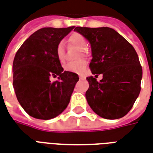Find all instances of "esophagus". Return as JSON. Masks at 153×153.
Here are the masks:
<instances>
[{"label": "esophagus", "mask_w": 153, "mask_h": 153, "mask_svg": "<svg viewBox=\"0 0 153 153\" xmlns=\"http://www.w3.org/2000/svg\"><path fill=\"white\" fill-rule=\"evenodd\" d=\"M79 79H84V77L83 75H79Z\"/></svg>", "instance_id": "34e87169"}]
</instances>
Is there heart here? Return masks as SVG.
Masks as SVG:
<instances>
[{
	"mask_svg": "<svg viewBox=\"0 0 153 153\" xmlns=\"http://www.w3.org/2000/svg\"><path fill=\"white\" fill-rule=\"evenodd\" d=\"M69 42L71 46H74L79 50H80L81 56H86V47H87V41L83 35L78 33H74L73 34H71L69 38ZM56 56L58 60L60 62H63L65 58V47H64L63 42H60L57 45L56 49ZM86 68V62L84 60H79L77 62H70L67 64L65 66V70L69 72L75 74H82L84 72Z\"/></svg>",
	"mask_w": 153,
	"mask_h": 153,
	"instance_id": "b5f03b06",
	"label": "heart"
}]
</instances>
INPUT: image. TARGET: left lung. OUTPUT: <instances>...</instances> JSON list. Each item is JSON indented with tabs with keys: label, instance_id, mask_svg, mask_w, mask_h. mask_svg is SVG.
Listing matches in <instances>:
<instances>
[{
	"label": "left lung",
	"instance_id": "1",
	"mask_svg": "<svg viewBox=\"0 0 153 153\" xmlns=\"http://www.w3.org/2000/svg\"><path fill=\"white\" fill-rule=\"evenodd\" d=\"M74 31L89 42L91 71L97 77L87 78L89 88L86 99L97 115L108 120L125 116L131 110L141 90L143 70L138 54L121 35L108 27H76Z\"/></svg>",
	"mask_w": 153,
	"mask_h": 153
}]
</instances>
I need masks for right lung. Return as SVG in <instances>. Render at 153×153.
<instances>
[{"label":"right lung","mask_w":153,"mask_h":153,"mask_svg":"<svg viewBox=\"0 0 153 153\" xmlns=\"http://www.w3.org/2000/svg\"><path fill=\"white\" fill-rule=\"evenodd\" d=\"M74 28H43L19 47L13 62V87L19 102L28 115L50 120L62 113L79 81L75 73L64 71L56 47ZM58 75L51 83L50 78Z\"/></svg>","instance_id":"1"}]
</instances>
